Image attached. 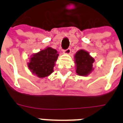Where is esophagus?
<instances>
[{"label": "esophagus", "instance_id": "esophagus-1", "mask_svg": "<svg viewBox=\"0 0 123 123\" xmlns=\"http://www.w3.org/2000/svg\"><path fill=\"white\" fill-rule=\"evenodd\" d=\"M63 52H64V53H66V54H69L70 53V52H71V49L70 48H68L67 49H65V50H64L63 51Z\"/></svg>", "mask_w": 123, "mask_h": 123}]
</instances>
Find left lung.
<instances>
[{"mask_svg": "<svg viewBox=\"0 0 123 123\" xmlns=\"http://www.w3.org/2000/svg\"><path fill=\"white\" fill-rule=\"evenodd\" d=\"M74 58L78 75L87 76L92 72L94 59L90 56L89 53L80 50L76 53Z\"/></svg>", "mask_w": 123, "mask_h": 123, "instance_id": "1", "label": "left lung"}]
</instances>
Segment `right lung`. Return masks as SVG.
Masks as SVG:
<instances>
[{
    "label": "right lung",
    "mask_w": 123,
    "mask_h": 123,
    "mask_svg": "<svg viewBox=\"0 0 123 123\" xmlns=\"http://www.w3.org/2000/svg\"><path fill=\"white\" fill-rule=\"evenodd\" d=\"M59 54L55 49L47 47L39 53L34 54L28 63V67L39 78L48 76L53 72L55 62L56 61Z\"/></svg>",
    "instance_id": "right-lung-1"
}]
</instances>
